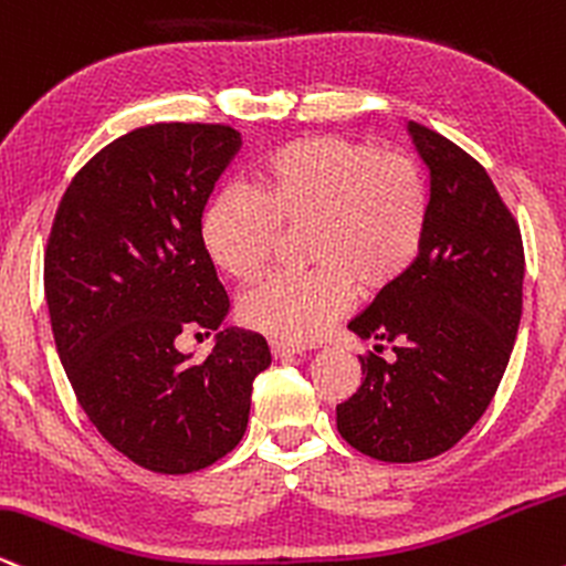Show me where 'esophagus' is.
Instances as JSON below:
<instances>
[{
    "label": "esophagus",
    "mask_w": 566,
    "mask_h": 566,
    "mask_svg": "<svg viewBox=\"0 0 566 566\" xmlns=\"http://www.w3.org/2000/svg\"><path fill=\"white\" fill-rule=\"evenodd\" d=\"M270 352L275 360H283V357H294V355H304L307 347H302V344H291V342H281V338H272L270 342Z\"/></svg>",
    "instance_id": "1"
}]
</instances>
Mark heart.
<instances>
[{"mask_svg": "<svg viewBox=\"0 0 566 566\" xmlns=\"http://www.w3.org/2000/svg\"><path fill=\"white\" fill-rule=\"evenodd\" d=\"M307 224L315 270L270 275L238 304L249 328L283 342L321 336L357 291L381 296L408 275L429 224L421 169L363 139H291L254 166V196L228 185L206 201L198 235L214 268L245 283L268 268L281 230Z\"/></svg>", "mask_w": 566, "mask_h": 566, "instance_id": "obj_1", "label": "heart"}]
</instances>
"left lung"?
Listing matches in <instances>:
<instances>
[{"label": "left lung", "mask_w": 566, "mask_h": 566, "mask_svg": "<svg viewBox=\"0 0 566 566\" xmlns=\"http://www.w3.org/2000/svg\"><path fill=\"white\" fill-rule=\"evenodd\" d=\"M408 132L429 169L427 238L408 275L349 321L395 360L360 357V389L336 408L338 434L387 463L427 461L469 434L522 321V232L493 179L429 126Z\"/></svg>", "instance_id": "1"}]
</instances>
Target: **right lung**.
<instances>
[{"label":"right lung","instance_id":"add662e5","mask_svg":"<svg viewBox=\"0 0 566 566\" xmlns=\"http://www.w3.org/2000/svg\"><path fill=\"white\" fill-rule=\"evenodd\" d=\"M238 148L222 124L139 126L71 179L46 243L44 296L76 400L118 453L158 474L228 455L272 363L262 336L222 325L230 302L198 235ZM196 329L218 334L203 364L176 347Z\"/></svg>","mask_w":566,"mask_h":566}]
</instances>
